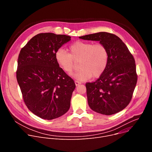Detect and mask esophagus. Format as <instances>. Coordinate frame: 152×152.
<instances>
[{"instance_id": "1", "label": "esophagus", "mask_w": 152, "mask_h": 152, "mask_svg": "<svg viewBox=\"0 0 152 152\" xmlns=\"http://www.w3.org/2000/svg\"><path fill=\"white\" fill-rule=\"evenodd\" d=\"M75 83L76 86H78L79 85H80V84L81 83V82H79V81H78V80H75Z\"/></svg>"}]
</instances>
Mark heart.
Returning <instances> with one entry per match:
<instances>
[{
	"instance_id": "obj_1",
	"label": "heart",
	"mask_w": 152,
	"mask_h": 152,
	"mask_svg": "<svg viewBox=\"0 0 152 152\" xmlns=\"http://www.w3.org/2000/svg\"><path fill=\"white\" fill-rule=\"evenodd\" d=\"M70 53L62 49L56 50L55 57L59 67L66 73L72 72L75 61H79V70L72 76L77 80L86 81L100 76L106 69L109 53L100 43L76 41L69 47Z\"/></svg>"
}]
</instances>
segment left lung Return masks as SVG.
Returning <instances> with one entry per match:
<instances>
[{
  "label": "left lung",
  "mask_w": 152,
  "mask_h": 152,
  "mask_svg": "<svg viewBox=\"0 0 152 152\" xmlns=\"http://www.w3.org/2000/svg\"><path fill=\"white\" fill-rule=\"evenodd\" d=\"M99 41L109 53L106 70L94 82L86 83V96L91 109L101 114H116L131 102L137 82L136 65L132 55L117 35L100 32L79 37Z\"/></svg>",
  "instance_id": "obj_1"
}]
</instances>
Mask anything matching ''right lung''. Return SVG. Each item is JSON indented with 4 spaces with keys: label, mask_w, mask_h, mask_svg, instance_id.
<instances>
[{
    "label": "right lung",
    "mask_w": 152,
    "mask_h": 152,
    "mask_svg": "<svg viewBox=\"0 0 152 152\" xmlns=\"http://www.w3.org/2000/svg\"><path fill=\"white\" fill-rule=\"evenodd\" d=\"M71 40L66 35L41 33L21 49L17 80L28 109L37 116L52 120L66 114L70 107L74 80L57 64L55 54Z\"/></svg>",
    "instance_id": "right-lung-1"
}]
</instances>
